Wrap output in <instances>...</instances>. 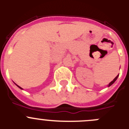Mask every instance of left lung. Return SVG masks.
Here are the masks:
<instances>
[{
	"mask_svg": "<svg viewBox=\"0 0 129 129\" xmlns=\"http://www.w3.org/2000/svg\"><path fill=\"white\" fill-rule=\"evenodd\" d=\"M118 76H119V75H118V76H116V77H115V78H114V79H113V81H111V82H110V83H109V85H108V86H111V85H112V84H113V83H114V82H115V81H116V79H118Z\"/></svg>",
	"mask_w": 129,
	"mask_h": 129,
	"instance_id": "8db88e82",
	"label": "left lung"
}]
</instances>
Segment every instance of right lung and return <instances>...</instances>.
I'll list each match as a JSON object with an SVG mask.
<instances>
[{
	"label": "right lung",
	"instance_id": "right-lung-1",
	"mask_svg": "<svg viewBox=\"0 0 129 129\" xmlns=\"http://www.w3.org/2000/svg\"><path fill=\"white\" fill-rule=\"evenodd\" d=\"M17 86H18V87H19V88H20V89H22V88H21V87H20V86H18V85H17Z\"/></svg>",
	"mask_w": 129,
	"mask_h": 129
}]
</instances>
